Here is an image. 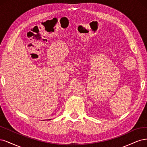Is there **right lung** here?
<instances>
[{"label": "right lung", "mask_w": 147, "mask_h": 147, "mask_svg": "<svg viewBox=\"0 0 147 147\" xmlns=\"http://www.w3.org/2000/svg\"><path fill=\"white\" fill-rule=\"evenodd\" d=\"M49 120H51V119H49Z\"/></svg>", "instance_id": "obj_1"}]
</instances>
